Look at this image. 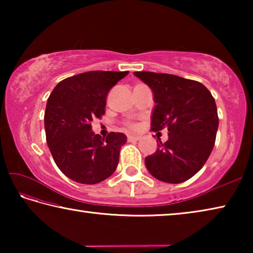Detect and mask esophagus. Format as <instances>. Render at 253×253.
<instances>
[{
    "label": "esophagus",
    "instance_id": "34e87169",
    "mask_svg": "<svg viewBox=\"0 0 253 253\" xmlns=\"http://www.w3.org/2000/svg\"><path fill=\"white\" fill-rule=\"evenodd\" d=\"M139 138H140L139 136H131V135H129V136L127 137V140H128V142H137V140H139Z\"/></svg>",
    "mask_w": 253,
    "mask_h": 253
}]
</instances>
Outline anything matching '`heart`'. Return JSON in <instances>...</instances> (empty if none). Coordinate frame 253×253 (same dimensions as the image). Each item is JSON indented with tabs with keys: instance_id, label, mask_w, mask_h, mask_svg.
Returning a JSON list of instances; mask_svg holds the SVG:
<instances>
[{
	"instance_id": "heart-1",
	"label": "heart",
	"mask_w": 253,
	"mask_h": 253,
	"mask_svg": "<svg viewBox=\"0 0 253 253\" xmlns=\"http://www.w3.org/2000/svg\"><path fill=\"white\" fill-rule=\"evenodd\" d=\"M126 126H127L128 128H129L130 130H135L136 128H137V126L135 125V124H132V123H127V124H126Z\"/></svg>"
}]
</instances>
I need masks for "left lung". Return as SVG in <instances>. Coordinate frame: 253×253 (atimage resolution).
<instances>
[{
	"label": "left lung",
	"mask_w": 253,
	"mask_h": 253,
	"mask_svg": "<svg viewBox=\"0 0 253 253\" xmlns=\"http://www.w3.org/2000/svg\"><path fill=\"white\" fill-rule=\"evenodd\" d=\"M152 89V130L168 128L169 139L145 158L148 172L162 182L178 184L203 168L215 143L219 117L211 92L199 81L182 77L136 71Z\"/></svg>",
	"instance_id": "1"
}]
</instances>
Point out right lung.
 <instances>
[{
  "label": "right lung",
  "mask_w": 253,
  "mask_h": 253,
  "mask_svg": "<svg viewBox=\"0 0 253 253\" xmlns=\"http://www.w3.org/2000/svg\"><path fill=\"white\" fill-rule=\"evenodd\" d=\"M128 71H88L55 85L46 102V144L55 164L67 177L97 184L116 169L119 152L127 142L123 132L105 138L91 130L92 119L105 114L107 95Z\"/></svg>",
  "instance_id": "1"
}]
</instances>
